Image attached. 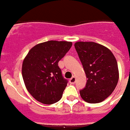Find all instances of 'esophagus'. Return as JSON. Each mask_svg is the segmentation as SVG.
<instances>
[{
	"label": "esophagus",
	"instance_id": "34e87169",
	"mask_svg": "<svg viewBox=\"0 0 130 130\" xmlns=\"http://www.w3.org/2000/svg\"><path fill=\"white\" fill-rule=\"evenodd\" d=\"M75 80H76V79H75V77L73 76L70 79V80H69V82H70V83L71 84H75Z\"/></svg>",
	"mask_w": 130,
	"mask_h": 130
}]
</instances>
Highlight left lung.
Here are the masks:
<instances>
[{"label":"left lung","instance_id":"left-lung-1","mask_svg":"<svg viewBox=\"0 0 130 130\" xmlns=\"http://www.w3.org/2000/svg\"><path fill=\"white\" fill-rule=\"evenodd\" d=\"M87 76L81 98L89 103L103 102L112 93L119 78L118 64L111 51L92 41H77L74 44Z\"/></svg>","mask_w":130,"mask_h":130}]
</instances>
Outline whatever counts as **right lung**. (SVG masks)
<instances>
[{
	"label": "right lung",
	"mask_w": 130,
	"mask_h": 130,
	"mask_svg": "<svg viewBox=\"0 0 130 130\" xmlns=\"http://www.w3.org/2000/svg\"><path fill=\"white\" fill-rule=\"evenodd\" d=\"M71 46V41H48L29 51L23 61L22 76L35 100L52 105L61 99L68 81L62 76L58 62Z\"/></svg>",
	"instance_id": "1"
}]
</instances>
